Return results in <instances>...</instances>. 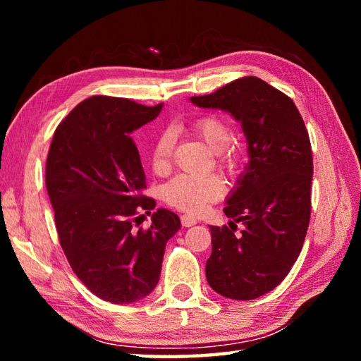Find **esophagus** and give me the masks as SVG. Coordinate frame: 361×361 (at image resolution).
<instances>
[{"mask_svg":"<svg viewBox=\"0 0 361 361\" xmlns=\"http://www.w3.org/2000/svg\"><path fill=\"white\" fill-rule=\"evenodd\" d=\"M181 225L185 226V228H189V226H194V225H197V219L195 217H192V216H181Z\"/></svg>","mask_w":361,"mask_h":361,"instance_id":"esophagus-1","label":"esophagus"}]
</instances>
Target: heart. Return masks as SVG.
I'll use <instances>...</instances> for the list:
<instances>
[{"label":"heart","instance_id":"heart-1","mask_svg":"<svg viewBox=\"0 0 361 361\" xmlns=\"http://www.w3.org/2000/svg\"><path fill=\"white\" fill-rule=\"evenodd\" d=\"M194 132L208 147L216 152L217 166L228 173H237L243 163V149L231 142V127L219 114H204L194 122ZM176 133L173 128L161 132L152 147V166L163 172L171 166ZM163 198L176 209L190 214L202 212L209 203L220 200L226 192L225 181L219 175L194 176L180 173L163 186Z\"/></svg>","mask_w":361,"mask_h":361}]
</instances>
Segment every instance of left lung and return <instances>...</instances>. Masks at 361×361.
I'll list each match as a JSON object with an SVG mask.
<instances>
[{"label": "left lung", "instance_id": "obj_1", "mask_svg": "<svg viewBox=\"0 0 361 361\" xmlns=\"http://www.w3.org/2000/svg\"><path fill=\"white\" fill-rule=\"evenodd\" d=\"M190 102L228 111L247 137L250 161L224 209L233 220L209 226L206 279L225 298L256 299L279 286L302 250L312 204L309 133L293 101L252 75ZM237 223L244 225L239 235Z\"/></svg>", "mask_w": 361, "mask_h": 361}]
</instances>
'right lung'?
I'll return each mask as SVG.
<instances>
[{"instance_id": "obj_1", "label": "right lung", "mask_w": 361, "mask_h": 361, "mask_svg": "<svg viewBox=\"0 0 361 361\" xmlns=\"http://www.w3.org/2000/svg\"><path fill=\"white\" fill-rule=\"evenodd\" d=\"M163 104L93 96L75 105L54 133L46 189L60 245L91 293L113 304L152 293L166 243L181 224L175 212L144 195L145 173L133 130L155 119ZM152 214L147 230L139 212Z\"/></svg>"}]
</instances>
